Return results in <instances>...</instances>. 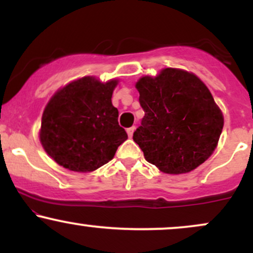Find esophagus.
I'll use <instances>...</instances> for the list:
<instances>
[{
  "mask_svg": "<svg viewBox=\"0 0 253 253\" xmlns=\"http://www.w3.org/2000/svg\"><path fill=\"white\" fill-rule=\"evenodd\" d=\"M134 130H135V127L134 126H132V127H129V128H127V134H128L129 138H132V135H133V133H134Z\"/></svg>",
  "mask_w": 253,
  "mask_h": 253,
  "instance_id": "esophagus-1",
  "label": "esophagus"
}]
</instances>
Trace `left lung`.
<instances>
[{"label": "left lung", "instance_id": "8db88e82", "mask_svg": "<svg viewBox=\"0 0 253 253\" xmlns=\"http://www.w3.org/2000/svg\"><path fill=\"white\" fill-rule=\"evenodd\" d=\"M145 115L133 133L144 157L162 172L179 175L205 163L223 127L221 109L196 75L163 69L135 84Z\"/></svg>", "mask_w": 253, "mask_h": 253}]
</instances>
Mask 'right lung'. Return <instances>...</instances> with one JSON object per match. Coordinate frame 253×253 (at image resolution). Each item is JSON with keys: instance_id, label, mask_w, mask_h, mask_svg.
I'll list each match as a JSON object with an SVG mask.
<instances>
[{"instance_id": "right-lung-1", "label": "right lung", "mask_w": 253, "mask_h": 253, "mask_svg": "<svg viewBox=\"0 0 253 253\" xmlns=\"http://www.w3.org/2000/svg\"><path fill=\"white\" fill-rule=\"evenodd\" d=\"M118 80L85 76L60 88L43 109L39 138L48 156L65 169L90 172L112 161L127 139L112 95Z\"/></svg>"}]
</instances>
